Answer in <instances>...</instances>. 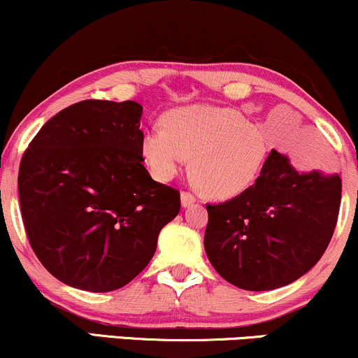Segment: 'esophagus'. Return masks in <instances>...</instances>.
Returning <instances> with one entry per match:
<instances>
[{"mask_svg":"<svg viewBox=\"0 0 358 358\" xmlns=\"http://www.w3.org/2000/svg\"><path fill=\"white\" fill-rule=\"evenodd\" d=\"M180 202H182V207H189L196 202V197L191 192H182L180 194Z\"/></svg>","mask_w":358,"mask_h":358,"instance_id":"1","label":"esophagus"}]
</instances>
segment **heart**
Segmentation results:
<instances>
[{"label": "heart", "instance_id": "obj_1", "mask_svg": "<svg viewBox=\"0 0 358 358\" xmlns=\"http://www.w3.org/2000/svg\"><path fill=\"white\" fill-rule=\"evenodd\" d=\"M162 127L141 136V154L152 178L171 180L191 157V172L202 191L231 199L255 184L268 145L260 127L231 108L196 104L172 109Z\"/></svg>", "mask_w": 358, "mask_h": 358}]
</instances>
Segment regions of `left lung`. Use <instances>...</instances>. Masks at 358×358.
<instances>
[{
    "instance_id": "1",
    "label": "left lung",
    "mask_w": 358,
    "mask_h": 358,
    "mask_svg": "<svg viewBox=\"0 0 358 358\" xmlns=\"http://www.w3.org/2000/svg\"><path fill=\"white\" fill-rule=\"evenodd\" d=\"M342 180L299 172L272 149L250 189L207 204L204 249L222 279L244 290L292 284L319 262L337 226Z\"/></svg>"
}]
</instances>
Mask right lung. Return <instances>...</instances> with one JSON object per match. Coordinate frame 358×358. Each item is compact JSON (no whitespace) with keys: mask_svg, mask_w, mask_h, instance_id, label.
<instances>
[{"mask_svg":"<svg viewBox=\"0 0 358 358\" xmlns=\"http://www.w3.org/2000/svg\"><path fill=\"white\" fill-rule=\"evenodd\" d=\"M141 116L134 101H81L52 116L23 154L26 234L39 262L66 285L109 292L129 284L179 214V191L143 166Z\"/></svg>","mask_w":358,"mask_h":358,"instance_id":"add662e5","label":"right lung"}]
</instances>
